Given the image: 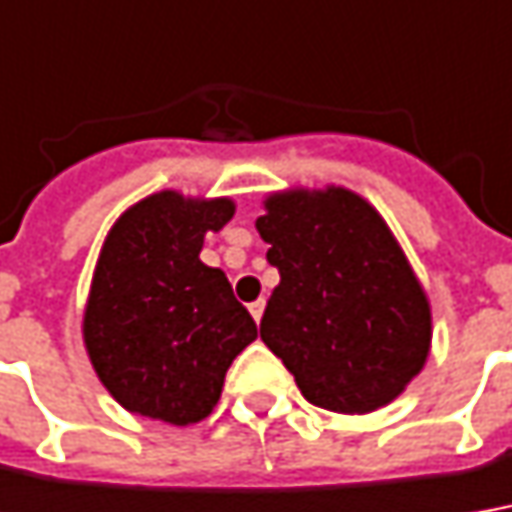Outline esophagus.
Returning <instances> with one entry per match:
<instances>
[{
  "label": "esophagus",
  "instance_id": "obj_1",
  "mask_svg": "<svg viewBox=\"0 0 512 512\" xmlns=\"http://www.w3.org/2000/svg\"><path fill=\"white\" fill-rule=\"evenodd\" d=\"M263 308H266V300H255L249 305V314L255 316V322H260V316H263Z\"/></svg>",
  "mask_w": 512,
  "mask_h": 512
}]
</instances>
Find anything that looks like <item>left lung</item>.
<instances>
[{
    "instance_id": "8db88e82",
    "label": "left lung",
    "mask_w": 512,
    "mask_h": 512,
    "mask_svg": "<svg viewBox=\"0 0 512 512\" xmlns=\"http://www.w3.org/2000/svg\"><path fill=\"white\" fill-rule=\"evenodd\" d=\"M280 283L260 339L305 401L367 415L392 403L431 350V305L381 212L347 187H288L255 221Z\"/></svg>"
}]
</instances>
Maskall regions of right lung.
<instances>
[{
  "mask_svg": "<svg viewBox=\"0 0 512 512\" xmlns=\"http://www.w3.org/2000/svg\"><path fill=\"white\" fill-rule=\"evenodd\" d=\"M235 215L227 196L159 190L114 221L83 308V344L123 409L170 426L212 415L255 319L221 269L201 263L207 232Z\"/></svg>",
  "mask_w": 512,
  "mask_h": 512,
  "instance_id": "right-lung-1",
  "label": "right lung"
}]
</instances>
